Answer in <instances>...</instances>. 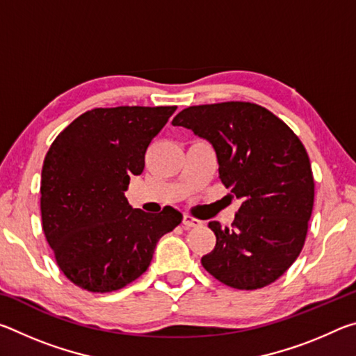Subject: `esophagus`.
<instances>
[{"mask_svg":"<svg viewBox=\"0 0 356 356\" xmlns=\"http://www.w3.org/2000/svg\"><path fill=\"white\" fill-rule=\"evenodd\" d=\"M182 225H184L185 227H196V226H201L202 221L195 218V216H191V215H184Z\"/></svg>","mask_w":356,"mask_h":356,"instance_id":"1","label":"esophagus"}]
</instances>
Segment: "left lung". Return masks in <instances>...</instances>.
Listing matches in <instances>:
<instances>
[{
	"label": "left lung",
	"instance_id": "8db88e82",
	"mask_svg": "<svg viewBox=\"0 0 356 356\" xmlns=\"http://www.w3.org/2000/svg\"><path fill=\"white\" fill-rule=\"evenodd\" d=\"M172 125L212 144L221 182L242 200L232 227L209 222L216 245L202 267L240 291L272 284L298 257L314 206L305 146L280 118L250 102L188 106Z\"/></svg>",
	"mask_w": 356,
	"mask_h": 356
}]
</instances>
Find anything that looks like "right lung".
Masks as SVG:
<instances>
[{"label":"right lung","mask_w":356,"mask_h":356,"mask_svg":"<svg viewBox=\"0 0 356 356\" xmlns=\"http://www.w3.org/2000/svg\"><path fill=\"white\" fill-rule=\"evenodd\" d=\"M177 106L94 108L48 149L40 179L42 229L61 272L89 292H113L146 272L155 246L182 221L134 209L130 177Z\"/></svg>","instance_id":"obj_1"}]
</instances>
